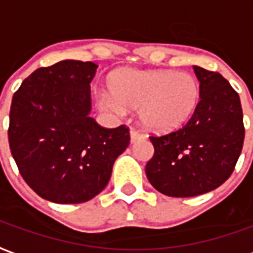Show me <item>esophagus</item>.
<instances>
[{
	"label": "esophagus",
	"instance_id": "34e87169",
	"mask_svg": "<svg viewBox=\"0 0 253 253\" xmlns=\"http://www.w3.org/2000/svg\"><path fill=\"white\" fill-rule=\"evenodd\" d=\"M142 138H143V135H142L141 132L135 131V130H131V131H130V141H131V143L139 141Z\"/></svg>",
	"mask_w": 253,
	"mask_h": 253
}]
</instances>
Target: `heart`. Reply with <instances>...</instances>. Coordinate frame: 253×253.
I'll return each instance as SVG.
<instances>
[{
    "label": "heart",
    "mask_w": 253,
    "mask_h": 253,
    "mask_svg": "<svg viewBox=\"0 0 253 253\" xmlns=\"http://www.w3.org/2000/svg\"><path fill=\"white\" fill-rule=\"evenodd\" d=\"M108 92L100 95L103 107L122 114L139 107L146 130L165 134L178 128L197 107L200 87L188 72L169 69H125L108 80Z\"/></svg>",
    "instance_id": "1"
}]
</instances>
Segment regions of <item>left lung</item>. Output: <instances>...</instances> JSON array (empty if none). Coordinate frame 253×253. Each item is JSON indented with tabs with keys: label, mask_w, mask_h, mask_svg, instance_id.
I'll use <instances>...</instances> for the list:
<instances>
[{
	"label": "left lung",
	"mask_w": 253,
	"mask_h": 253,
	"mask_svg": "<svg viewBox=\"0 0 253 253\" xmlns=\"http://www.w3.org/2000/svg\"><path fill=\"white\" fill-rule=\"evenodd\" d=\"M200 102L182 128L150 136L154 155L147 179L169 197H194L218 188L231 177L244 143L239 93L218 72L194 65Z\"/></svg>",
	"instance_id": "8db88e82"
}]
</instances>
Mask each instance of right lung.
Masks as SVG:
<instances>
[{"mask_svg": "<svg viewBox=\"0 0 253 253\" xmlns=\"http://www.w3.org/2000/svg\"><path fill=\"white\" fill-rule=\"evenodd\" d=\"M98 65L63 60L36 69L13 95L9 146L22 178L56 204L98 196L130 143L126 126L104 128L91 112L89 83Z\"/></svg>", "mask_w": 253, "mask_h": 253, "instance_id": "add662e5", "label": "right lung"}]
</instances>
